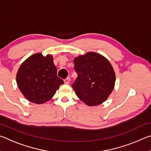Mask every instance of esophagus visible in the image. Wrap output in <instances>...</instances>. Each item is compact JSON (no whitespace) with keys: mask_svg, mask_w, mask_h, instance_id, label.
I'll use <instances>...</instances> for the list:
<instances>
[{"mask_svg":"<svg viewBox=\"0 0 151 151\" xmlns=\"http://www.w3.org/2000/svg\"><path fill=\"white\" fill-rule=\"evenodd\" d=\"M70 77H68V78H66L65 79V80H64V82H65V84H68L70 83Z\"/></svg>","mask_w":151,"mask_h":151,"instance_id":"34e87169","label":"esophagus"}]
</instances>
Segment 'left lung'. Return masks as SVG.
<instances>
[{
  "label": "left lung",
  "mask_w": 151,
  "mask_h": 151,
  "mask_svg": "<svg viewBox=\"0 0 151 151\" xmlns=\"http://www.w3.org/2000/svg\"><path fill=\"white\" fill-rule=\"evenodd\" d=\"M77 78L72 85L75 93L88 106L99 105L108 99L115 83V73L109 61L96 52L74 59Z\"/></svg>",
  "instance_id": "obj_1"
}]
</instances>
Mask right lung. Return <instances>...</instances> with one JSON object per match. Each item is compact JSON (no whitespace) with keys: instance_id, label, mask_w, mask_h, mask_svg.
I'll return each instance as SVG.
<instances>
[{"instance_id":"right-lung-1","label":"right lung","mask_w":151,"mask_h":151,"mask_svg":"<svg viewBox=\"0 0 151 151\" xmlns=\"http://www.w3.org/2000/svg\"><path fill=\"white\" fill-rule=\"evenodd\" d=\"M18 87L28 101L36 104L48 101L64 81L58 77L52 57L41 53L30 56L22 64L17 74Z\"/></svg>"}]
</instances>
